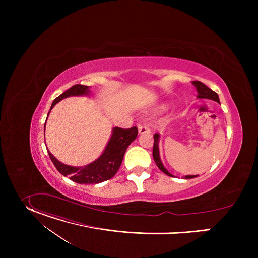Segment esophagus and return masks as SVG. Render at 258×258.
Returning a JSON list of instances; mask_svg holds the SVG:
<instances>
[{"label":"esophagus","instance_id":"esophagus-1","mask_svg":"<svg viewBox=\"0 0 258 258\" xmlns=\"http://www.w3.org/2000/svg\"><path fill=\"white\" fill-rule=\"evenodd\" d=\"M138 132L140 135H143V134H148L150 133V128L148 125H139L138 127Z\"/></svg>","mask_w":258,"mask_h":258}]
</instances>
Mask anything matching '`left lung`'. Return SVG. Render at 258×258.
Here are the masks:
<instances>
[{
	"label": "left lung",
	"instance_id": "8db88e82",
	"mask_svg": "<svg viewBox=\"0 0 258 258\" xmlns=\"http://www.w3.org/2000/svg\"><path fill=\"white\" fill-rule=\"evenodd\" d=\"M192 84L195 86V88H196V90H197V92H198L197 98H199V99H209V100L215 101V102H217L218 104H220V103H219L218 95H217L215 92H213L211 89H209L208 87H206L203 83H201V82H199V81H194V82H192ZM159 138H160L159 134H155V135H154V146H153V158H154V161H155V163L157 164L158 168H159L161 171H163L165 174H167V175H169V176H174V175H172L170 172H168V170L164 167V165H163V163H162V161H161L160 154H159V146H158V144H159ZM196 176H198V175H185L182 178L188 179V178H193V177H196Z\"/></svg>",
	"mask_w": 258,
	"mask_h": 258
}]
</instances>
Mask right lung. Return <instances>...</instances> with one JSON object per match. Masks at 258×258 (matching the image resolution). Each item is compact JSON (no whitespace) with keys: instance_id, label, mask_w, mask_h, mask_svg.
<instances>
[{"instance_id":"right-lung-1","label":"right lung","mask_w":258,"mask_h":258,"mask_svg":"<svg viewBox=\"0 0 258 258\" xmlns=\"http://www.w3.org/2000/svg\"><path fill=\"white\" fill-rule=\"evenodd\" d=\"M90 94L91 91L90 87L88 86H72L69 90L61 94L53 101L48 115L50 114L53 107L61 100L71 96H90ZM137 136L138 128L136 126L126 130L113 127L111 137H110L103 153L99 156V158L90 164L81 167L66 165L55 158L49 150L48 153L57 170L64 176H69L71 180L78 183H99L110 179L116 174L121 165L127 147L136 140Z\"/></svg>"}]
</instances>
